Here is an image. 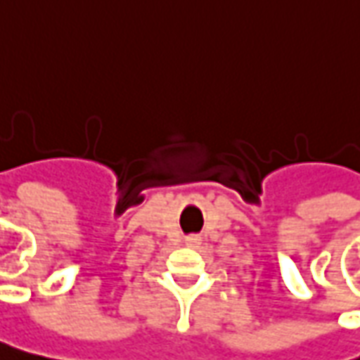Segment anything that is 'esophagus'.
<instances>
[{
  "mask_svg": "<svg viewBox=\"0 0 360 360\" xmlns=\"http://www.w3.org/2000/svg\"><path fill=\"white\" fill-rule=\"evenodd\" d=\"M185 243H187L189 247H197V245L201 243V239H199L197 235H191V237H187V239H185Z\"/></svg>",
  "mask_w": 360,
  "mask_h": 360,
  "instance_id": "34e87169",
  "label": "esophagus"
}]
</instances>
